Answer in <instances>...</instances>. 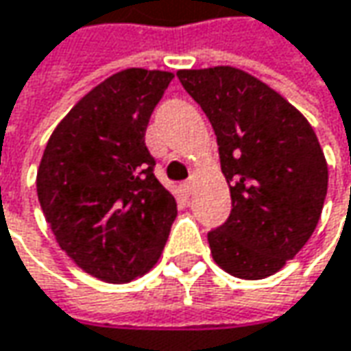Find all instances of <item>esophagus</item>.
Instances as JSON below:
<instances>
[{"mask_svg":"<svg viewBox=\"0 0 351 351\" xmlns=\"http://www.w3.org/2000/svg\"><path fill=\"white\" fill-rule=\"evenodd\" d=\"M193 187H195V180L191 178V180H187V182L182 185L183 193H185V195H191V193H193Z\"/></svg>","mask_w":351,"mask_h":351,"instance_id":"obj_1","label":"esophagus"}]
</instances>
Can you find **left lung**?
Wrapping results in <instances>:
<instances>
[{"instance_id": "8db88e82", "label": "left lung", "mask_w": 351, "mask_h": 351, "mask_svg": "<svg viewBox=\"0 0 351 351\" xmlns=\"http://www.w3.org/2000/svg\"><path fill=\"white\" fill-rule=\"evenodd\" d=\"M185 91L209 117L230 187L228 221L209 232L215 263L263 279L293 260L317 228L328 164L299 109L232 66L180 70Z\"/></svg>"}]
</instances>
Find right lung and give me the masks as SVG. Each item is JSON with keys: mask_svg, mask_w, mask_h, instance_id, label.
Segmentation results:
<instances>
[{"mask_svg": "<svg viewBox=\"0 0 351 351\" xmlns=\"http://www.w3.org/2000/svg\"><path fill=\"white\" fill-rule=\"evenodd\" d=\"M171 72L128 68L88 91L50 134L36 195L66 256L107 283L148 274L178 217L144 134Z\"/></svg>", "mask_w": 351, "mask_h": 351, "instance_id": "right-lung-1", "label": "right lung"}]
</instances>
